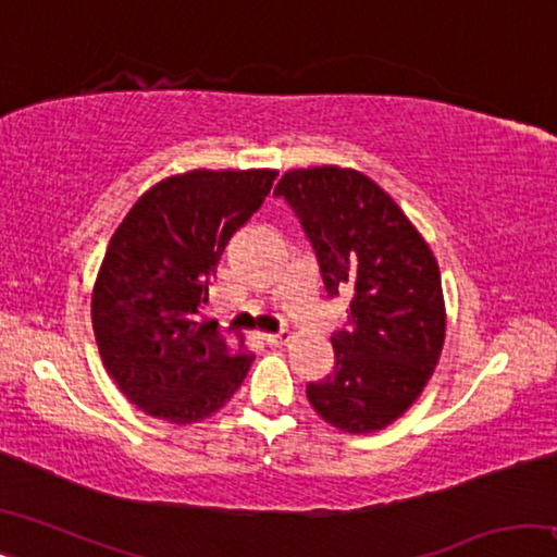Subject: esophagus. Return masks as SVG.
I'll return each instance as SVG.
<instances>
[{
  "mask_svg": "<svg viewBox=\"0 0 557 557\" xmlns=\"http://www.w3.org/2000/svg\"><path fill=\"white\" fill-rule=\"evenodd\" d=\"M262 342L270 344V346H285L292 342V334L289 332H277V334H262Z\"/></svg>",
  "mask_w": 557,
  "mask_h": 557,
  "instance_id": "esophagus-1",
  "label": "esophagus"
}]
</instances>
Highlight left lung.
<instances>
[{
  "label": "left lung",
  "mask_w": 557,
  "mask_h": 557,
  "mask_svg": "<svg viewBox=\"0 0 557 557\" xmlns=\"http://www.w3.org/2000/svg\"><path fill=\"white\" fill-rule=\"evenodd\" d=\"M275 196L299 215L329 295H354L351 326L332 338L334 373L309 383L307 398L348 435L385 430L420 398L445 344L435 252L391 194L356 169H289Z\"/></svg>",
  "instance_id": "8db88e82"
}]
</instances>
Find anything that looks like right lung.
Segmentation results:
<instances>
[{"instance_id": "right-lung-1", "label": "right lung", "mask_w": 557, "mask_h": 557, "mask_svg": "<svg viewBox=\"0 0 557 557\" xmlns=\"http://www.w3.org/2000/svg\"><path fill=\"white\" fill-rule=\"evenodd\" d=\"M275 176V169L166 176L112 233L92 285V332L110 379L157 420L211 418L250 371L256 354L245 336L221 332L201 309L231 235L260 209Z\"/></svg>"}]
</instances>
